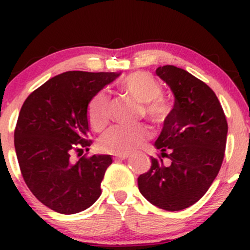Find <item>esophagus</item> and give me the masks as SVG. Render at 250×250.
<instances>
[{
	"label": "esophagus",
	"mask_w": 250,
	"mask_h": 250,
	"mask_svg": "<svg viewBox=\"0 0 250 250\" xmlns=\"http://www.w3.org/2000/svg\"><path fill=\"white\" fill-rule=\"evenodd\" d=\"M130 155L128 153H122V155H115L113 156V160L115 161H120V160H127Z\"/></svg>",
	"instance_id": "34e87169"
}]
</instances>
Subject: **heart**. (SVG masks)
Here are the masks:
<instances>
[{"mask_svg": "<svg viewBox=\"0 0 250 250\" xmlns=\"http://www.w3.org/2000/svg\"><path fill=\"white\" fill-rule=\"evenodd\" d=\"M120 89L129 95L135 102L140 103V110L144 117L155 125L166 122L170 107L162 95V87L151 74L137 71L125 76L120 82ZM109 99L104 93H98L88 104L87 117L93 129L100 130L109 121ZM150 132L143 125H113L99 139V147L105 152L122 155L130 153L139 148L147 139Z\"/></svg>", "mask_w": 250, "mask_h": 250, "instance_id": "obj_1", "label": "heart"}]
</instances>
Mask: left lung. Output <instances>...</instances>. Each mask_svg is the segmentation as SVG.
<instances>
[{
	"label": "left lung",
	"mask_w": 250,
	"mask_h": 250,
	"mask_svg": "<svg viewBox=\"0 0 250 250\" xmlns=\"http://www.w3.org/2000/svg\"><path fill=\"white\" fill-rule=\"evenodd\" d=\"M156 74L169 85L175 102L155 143L160 160L138 178L141 195L153 206L183 210L203 197L220 170L228 122L215 93L183 69L166 65ZM162 157L171 160L163 166Z\"/></svg>",
	"instance_id": "left-lung-1"
}]
</instances>
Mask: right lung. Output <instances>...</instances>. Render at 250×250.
Returning <instances> with one entry per match:
<instances>
[{"instance_id": "1", "label": "right lung", "mask_w": 250, "mask_h": 250, "mask_svg": "<svg viewBox=\"0 0 250 250\" xmlns=\"http://www.w3.org/2000/svg\"><path fill=\"white\" fill-rule=\"evenodd\" d=\"M121 72L67 71L37 88L22 104L14 146L22 178L35 197L60 214L89 208L102 195L110 155L74 162L72 151H89L88 104Z\"/></svg>"}]
</instances>
